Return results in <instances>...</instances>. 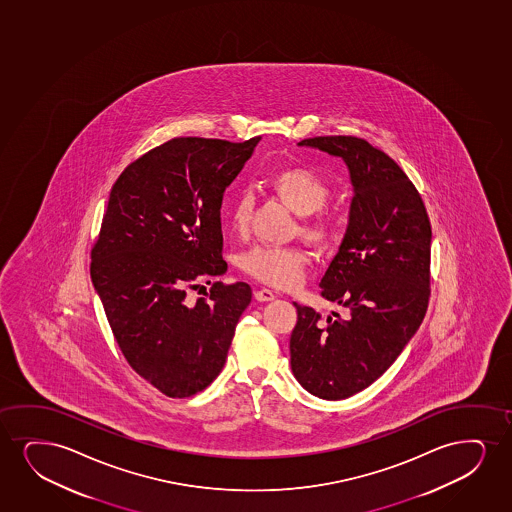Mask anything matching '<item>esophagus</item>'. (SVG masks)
<instances>
[{
	"label": "esophagus",
	"instance_id": "34e87169",
	"mask_svg": "<svg viewBox=\"0 0 512 512\" xmlns=\"http://www.w3.org/2000/svg\"><path fill=\"white\" fill-rule=\"evenodd\" d=\"M254 298H256V301H259V303H266V301H273L275 294H273L270 289H256V291H254Z\"/></svg>",
	"mask_w": 512,
	"mask_h": 512
}]
</instances>
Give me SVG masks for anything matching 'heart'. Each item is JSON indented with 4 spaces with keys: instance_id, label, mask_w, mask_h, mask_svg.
I'll return each instance as SVG.
<instances>
[{
    "instance_id": "obj_1",
    "label": "heart",
    "mask_w": 512,
    "mask_h": 512,
    "mask_svg": "<svg viewBox=\"0 0 512 512\" xmlns=\"http://www.w3.org/2000/svg\"><path fill=\"white\" fill-rule=\"evenodd\" d=\"M273 192L299 216H310L324 209L330 199V187L322 176L308 168H287L270 180ZM253 197L239 194L228 207V225L235 233H246L253 216ZM301 233L313 246L329 247L339 239V225L330 216L301 225ZM240 265L251 277L279 289H291L306 273L305 253L296 247L256 246L242 256Z\"/></svg>"
}]
</instances>
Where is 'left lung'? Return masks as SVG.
I'll list each match as a JSON object with an SVG mask.
<instances>
[{"mask_svg":"<svg viewBox=\"0 0 512 512\" xmlns=\"http://www.w3.org/2000/svg\"><path fill=\"white\" fill-rule=\"evenodd\" d=\"M299 147L341 157L353 199L348 227L320 282L343 306L322 318L296 305L291 369L322 400H344L386 372L421 327L429 299L431 223L421 195L391 157L356 136H317Z\"/></svg>","mask_w":512,"mask_h":512,"instance_id":"left-lung-1","label":"left lung"}]
</instances>
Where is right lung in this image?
<instances>
[{
    "mask_svg": "<svg viewBox=\"0 0 512 512\" xmlns=\"http://www.w3.org/2000/svg\"><path fill=\"white\" fill-rule=\"evenodd\" d=\"M259 140L173 138L131 162L110 190L91 282L128 363L171 398L218 377L251 303L246 282H214L195 303L187 291L227 272L221 201Z\"/></svg>",
    "mask_w": 512,
    "mask_h": 512,
    "instance_id": "obj_1",
    "label": "right lung"
}]
</instances>
